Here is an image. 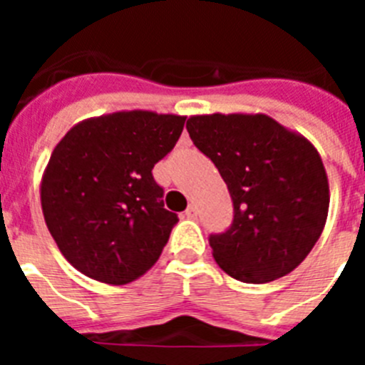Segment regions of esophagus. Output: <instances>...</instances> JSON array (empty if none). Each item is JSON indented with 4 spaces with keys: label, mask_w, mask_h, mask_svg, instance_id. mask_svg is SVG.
<instances>
[{
    "label": "esophagus",
    "mask_w": 365,
    "mask_h": 365,
    "mask_svg": "<svg viewBox=\"0 0 365 365\" xmlns=\"http://www.w3.org/2000/svg\"><path fill=\"white\" fill-rule=\"evenodd\" d=\"M185 215L188 219H195V217H197V208H195V206H193V205H190L188 208H186Z\"/></svg>",
    "instance_id": "34e87169"
}]
</instances>
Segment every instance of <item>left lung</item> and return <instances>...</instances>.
<instances>
[{"mask_svg": "<svg viewBox=\"0 0 365 365\" xmlns=\"http://www.w3.org/2000/svg\"><path fill=\"white\" fill-rule=\"evenodd\" d=\"M186 130L234 202L232 227L210 235L215 263L245 283L292 272L327 221L329 180L318 150L263 113L193 115Z\"/></svg>", "mask_w": 365, "mask_h": 365, "instance_id": "1", "label": "left lung"}]
</instances>
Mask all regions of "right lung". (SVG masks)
Wrapping results in <instances>:
<instances>
[{
    "mask_svg": "<svg viewBox=\"0 0 365 365\" xmlns=\"http://www.w3.org/2000/svg\"><path fill=\"white\" fill-rule=\"evenodd\" d=\"M185 120L144 109L109 113L74 124L53 150L40 182L45 225L87 278L125 285L157 263L179 219L164 208L151 170Z\"/></svg>",
    "mask_w": 365,
    "mask_h": 365,
    "instance_id": "right-lung-1",
    "label": "right lung"
}]
</instances>
